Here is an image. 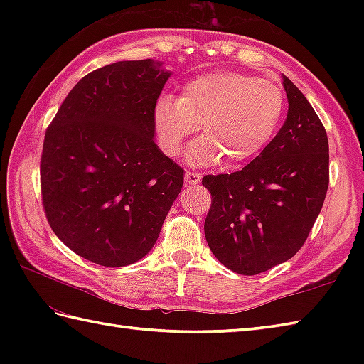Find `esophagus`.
<instances>
[{"label":"esophagus","instance_id":"34e87169","mask_svg":"<svg viewBox=\"0 0 364 364\" xmlns=\"http://www.w3.org/2000/svg\"><path fill=\"white\" fill-rule=\"evenodd\" d=\"M200 180H202V175H200V173L186 172V175H184V181H186L188 184H191V186H194V184H198Z\"/></svg>","mask_w":364,"mask_h":364}]
</instances>
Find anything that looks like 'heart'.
<instances>
[{
	"instance_id": "1",
	"label": "heart",
	"mask_w": 364,
	"mask_h": 364,
	"mask_svg": "<svg viewBox=\"0 0 364 364\" xmlns=\"http://www.w3.org/2000/svg\"><path fill=\"white\" fill-rule=\"evenodd\" d=\"M284 97L267 80L220 70L184 84L180 98L162 95L153 109V125L162 151L176 156L202 125V137L191 145L186 162L241 167L266 149L280 127Z\"/></svg>"
}]
</instances>
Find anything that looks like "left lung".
<instances>
[{"label": "left lung", "instance_id": "left-lung-1", "mask_svg": "<svg viewBox=\"0 0 364 364\" xmlns=\"http://www.w3.org/2000/svg\"><path fill=\"white\" fill-rule=\"evenodd\" d=\"M288 115L270 144L235 173L206 175L205 237L214 257L241 275L291 259L305 244L328 189V139L305 95L283 75Z\"/></svg>", "mask_w": 364, "mask_h": 364}]
</instances>
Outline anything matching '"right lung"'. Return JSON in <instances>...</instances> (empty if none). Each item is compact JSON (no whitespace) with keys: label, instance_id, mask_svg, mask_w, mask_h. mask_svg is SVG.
I'll return each instance as SVG.
<instances>
[{"label":"right lung","instance_id":"1","mask_svg":"<svg viewBox=\"0 0 364 364\" xmlns=\"http://www.w3.org/2000/svg\"><path fill=\"white\" fill-rule=\"evenodd\" d=\"M170 75L153 59L98 68L46 129V219L68 249L100 266L142 259L183 188L184 170L154 144L153 109Z\"/></svg>","mask_w":364,"mask_h":364}]
</instances>
